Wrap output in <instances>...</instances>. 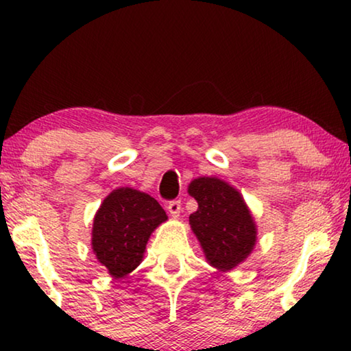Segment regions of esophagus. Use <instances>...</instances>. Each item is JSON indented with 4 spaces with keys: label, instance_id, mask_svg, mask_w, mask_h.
Segmentation results:
<instances>
[{
    "label": "esophagus",
    "instance_id": "34e87169",
    "mask_svg": "<svg viewBox=\"0 0 351 351\" xmlns=\"http://www.w3.org/2000/svg\"><path fill=\"white\" fill-rule=\"evenodd\" d=\"M167 210H169V214L172 215V217H179L180 215V210H182V204L179 199L176 201H171L169 204H167Z\"/></svg>",
    "mask_w": 351,
    "mask_h": 351
}]
</instances>
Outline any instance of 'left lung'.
I'll list each match as a JSON object with an SVG mask.
<instances>
[{
	"label": "left lung",
	"mask_w": 351,
	"mask_h": 351,
	"mask_svg": "<svg viewBox=\"0 0 351 351\" xmlns=\"http://www.w3.org/2000/svg\"><path fill=\"white\" fill-rule=\"evenodd\" d=\"M198 203L190 227L206 261L220 271L233 270L251 256L257 243V225L243 195L217 177H198L189 185Z\"/></svg>",
	"instance_id": "1"
}]
</instances>
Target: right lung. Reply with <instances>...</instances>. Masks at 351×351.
<instances>
[{
  "instance_id": "obj_1",
  "label": "right lung",
  "mask_w": 351,
  "mask_h": 351,
  "mask_svg": "<svg viewBox=\"0 0 351 351\" xmlns=\"http://www.w3.org/2000/svg\"><path fill=\"white\" fill-rule=\"evenodd\" d=\"M167 215L160 203L131 186L113 190L93 223V251L113 278H124L143 261L148 239Z\"/></svg>"
}]
</instances>
